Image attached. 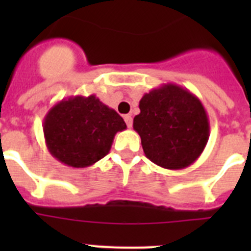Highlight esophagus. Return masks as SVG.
<instances>
[{"label": "esophagus", "mask_w": 251, "mask_h": 251, "mask_svg": "<svg viewBox=\"0 0 251 251\" xmlns=\"http://www.w3.org/2000/svg\"><path fill=\"white\" fill-rule=\"evenodd\" d=\"M124 122L127 123L128 128H132V124H133V119H132V115L127 114V115H124Z\"/></svg>", "instance_id": "obj_1"}]
</instances>
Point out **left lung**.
<instances>
[{
	"mask_svg": "<svg viewBox=\"0 0 251 251\" xmlns=\"http://www.w3.org/2000/svg\"><path fill=\"white\" fill-rule=\"evenodd\" d=\"M133 129L146 157L167 170L191 166L206 147L210 122L196 95L177 84H162L139 100Z\"/></svg>",
	"mask_w": 251,
	"mask_h": 251,
	"instance_id": "obj_1",
	"label": "left lung"
}]
</instances>
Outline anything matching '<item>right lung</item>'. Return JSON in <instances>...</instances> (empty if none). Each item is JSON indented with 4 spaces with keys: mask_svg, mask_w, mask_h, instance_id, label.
<instances>
[{
    "mask_svg": "<svg viewBox=\"0 0 251 251\" xmlns=\"http://www.w3.org/2000/svg\"><path fill=\"white\" fill-rule=\"evenodd\" d=\"M127 128L123 118L95 95H75L55 104L44 118L51 156L74 168L94 165L109 153L113 139Z\"/></svg>",
    "mask_w": 251,
    "mask_h": 251,
    "instance_id": "obj_1",
    "label": "right lung"
}]
</instances>
